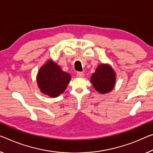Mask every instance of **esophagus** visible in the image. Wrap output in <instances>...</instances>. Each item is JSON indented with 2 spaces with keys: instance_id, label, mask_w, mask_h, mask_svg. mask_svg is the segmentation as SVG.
<instances>
[{
  "instance_id": "esophagus-1",
  "label": "esophagus",
  "mask_w": 153,
  "mask_h": 153,
  "mask_svg": "<svg viewBox=\"0 0 153 153\" xmlns=\"http://www.w3.org/2000/svg\"><path fill=\"white\" fill-rule=\"evenodd\" d=\"M76 76L78 77H83L84 76V73L82 72H78L76 73Z\"/></svg>"
}]
</instances>
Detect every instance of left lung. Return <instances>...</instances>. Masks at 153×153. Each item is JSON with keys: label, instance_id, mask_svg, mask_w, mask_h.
Listing matches in <instances>:
<instances>
[{"label": "left lung", "instance_id": "obj_1", "mask_svg": "<svg viewBox=\"0 0 153 153\" xmlns=\"http://www.w3.org/2000/svg\"><path fill=\"white\" fill-rule=\"evenodd\" d=\"M116 74L112 67L107 63H101L91 74V83L95 90L105 94L114 89L116 84Z\"/></svg>", "mask_w": 153, "mask_h": 153}]
</instances>
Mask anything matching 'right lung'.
<instances>
[{
  "mask_svg": "<svg viewBox=\"0 0 153 153\" xmlns=\"http://www.w3.org/2000/svg\"><path fill=\"white\" fill-rule=\"evenodd\" d=\"M37 86L41 92L55 98L64 91L71 79V75L63 72L60 66L48 59L39 68L37 74Z\"/></svg>",
  "mask_w": 153,
  "mask_h": 153,
  "instance_id": "right-lung-1",
  "label": "right lung"
}]
</instances>
